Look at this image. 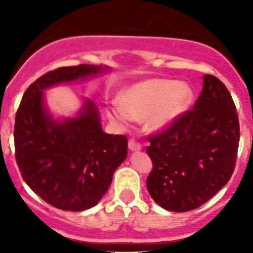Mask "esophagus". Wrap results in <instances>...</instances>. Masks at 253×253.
<instances>
[{"label": "esophagus", "instance_id": "esophagus-1", "mask_svg": "<svg viewBox=\"0 0 253 253\" xmlns=\"http://www.w3.org/2000/svg\"><path fill=\"white\" fill-rule=\"evenodd\" d=\"M128 147L130 151H140L142 149V146H140V143L137 142L135 139H129V143H128Z\"/></svg>", "mask_w": 253, "mask_h": 253}]
</instances>
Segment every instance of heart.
I'll use <instances>...</instances> for the list:
<instances>
[{
	"instance_id": "1",
	"label": "heart",
	"mask_w": 253,
	"mask_h": 253,
	"mask_svg": "<svg viewBox=\"0 0 253 253\" xmlns=\"http://www.w3.org/2000/svg\"><path fill=\"white\" fill-rule=\"evenodd\" d=\"M191 100L193 90L185 82L152 78L123 91L120 104L107 107V116L123 128L133 119H147L149 128L161 130L176 122Z\"/></svg>"
}]
</instances>
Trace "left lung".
Returning <instances> with one entry per match:
<instances>
[{
  "instance_id": "left-lung-1",
  "label": "left lung",
  "mask_w": 253,
  "mask_h": 253,
  "mask_svg": "<svg viewBox=\"0 0 253 253\" xmlns=\"http://www.w3.org/2000/svg\"><path fill=\"white\" fill-rule=\"evenodd\" d=\"M193 109L148 138L153 169L147 189L171 211H189L213 198L234 171L240 122L233 99L220 80L205 75Z\"/></svg>"
}]
</instances>
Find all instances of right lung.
<instances>
[{"instance_id": "right-lung-1", "label": "right lung", "mask_w": 253, "mask_h": 253, "mask_svg": "<svg viewBox=\"0 0 253 253\" xmlns=\"http://www.w3.org/2000/svg\"><path fill=\"white\" fill-rule=\"evenodd\" d=\"M106 71V67L90 64L50 71L28 87L17 109L13 139L22 178L58 209L82 211L95 207L126 158L128 139L102 131L91 100H86L76 118L57 122L44 105L43 91Z\"/></svg>"}]
</instances>
